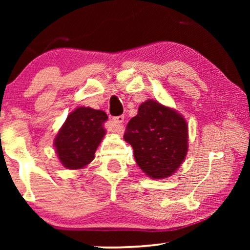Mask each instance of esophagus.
<instances>
[{
	"instance_id": "esophagus-1",
	"label": "esophagus",
	"mask_w": 250,
	"mask_h": 250,
	"mask_svg": "<svg viewBox=\"0 0 250 250\" xmlns=\"http://www.w3.org/2000/svg\"><path fill=\"white\" fill-rule=\"evenodd\" d=\"M125 117L124 116H117L112 118V122L115 124V129H113V132L117 133H122L124 132V125L121 124H124Z\"/></svg>"
}]
</instances>
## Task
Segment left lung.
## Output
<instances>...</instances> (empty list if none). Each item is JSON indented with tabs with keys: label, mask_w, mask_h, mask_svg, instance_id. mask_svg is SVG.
I'll use <instances>...</instances> for the list:
<instances>
[{
	"label": "left lung",
	"mask_w": 250,
	"mask_h": 250,
	"mask_svg": "<svg viewBox=\"0 0 250 250\" xmlns=\"http://www.w3.org/2000/svg\"><path fill=\"white\" fill-rule=\"evenodd\" d=\"M124 139L133 147L139 167L156 180L175 173L188 149V124L183 116L152 99L139 107Z\"/></svg>",
	"instance_id": "left-lung-1"
}]
</instances>
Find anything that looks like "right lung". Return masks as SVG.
<instances>
[{"label": "right lung", "instance_id": "obj_1", "mask_svg": "<svg viewBox=\"0 0 250 250\" xmlns=\"http://www.w3.org/2000/svg\"><path fill=\"white\" fill-rule=\"evenodd\" d=\"M107 113L89 107H79L69 113L55 137L54 146L61 163L69 170L87 167L103 140Z\"/></svg>", "mask_w": 250, "mask_h": 250}]
</instances>
